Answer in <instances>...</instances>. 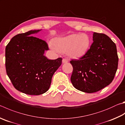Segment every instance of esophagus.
Wrapping results in <instances>:
<instances>
[{
    "mask_svg": "<svg viewBox=\"0 0 125 125\" xmlns=\"http://www.w3.org/2000/svg\"><path fill=\"white\" fill-rule=\"evenodd\" d=\"M68 62V60L67 59H66V58H63V60H62V62H63V63H67Z\"/></svg>",
    "mask_w": 125,
    "mask_h": 125,
    "instance_id": "esophagus-1",
    "label": "esophagus"
}]
</instances>
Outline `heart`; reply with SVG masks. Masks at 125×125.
<instances>
[{"label": "heart", "instance_id": "b5f03b06", "mask_svg": "<svg viewBox=\"0 0 125 125\" xmlns=\"http://www.w3.org/2000/svg\"><path fill=\"white\" fill-rule=\"evenodd\" d=\"M90 44V39L86 34H74L56 39L50 46L54 51L66 52L72 58H79L87 52Z\"/></svg>", "mask_w": 125, "mask_h": 125}]
</instances>
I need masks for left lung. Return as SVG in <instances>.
I'll return each instance as SVG.
<instances>
[{"label": "left lung", "mask_w": 125, "mask_h": 125, "mask_svg": "<svg viewBox=\"0 0 125 125\" xmlns=\"http://www.w3.org/2000/svg\"><path fill=\"white\" fill-rule=\"evenodd\" d=\"M93 40L84 55L70 61L73 68L70 78L73 85L87 93L96 92L112 82L119 61L116 45L108 36L94 32Z\"/></svg>", "instance_id": "1"}]
</instances>
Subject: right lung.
<instances>
[{"instance_id":"1","label":"right lung","mask_w":125,"mask_h":125,"mask_svg":"<svg viewBox=\"0 0 125 125\" xmlns=\"http://www.w3.org/2000/svg\"><path fill=\"white\" fill-rule=\"evenodd\" d=\"M40 30L19 34L5 49V67L16 89L29 95H39L49 89L53 74L62 64V58L50 60L44 55L48 50L45 41L31 36Z\"/></svg>"}]
</instances>
